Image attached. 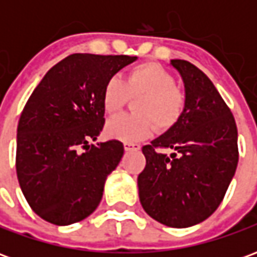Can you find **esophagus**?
Returning a JSON list of instances; mask_svg holds the SVG:
<instances>
[{
    "label": "esophagus",
    "instance_id": "1",
    "mask_svg": "<svg viewBox=\"0 0 257 257\" xmlns=\"http://www.w3.org/2000/svg\"><path fill=\"white\" fill-rule=\"evenodd\" d=\"M123 149H125V151L139 150L140 146L138 145V143H125V145H123Z\"/></svg>",
    "mask_w": 257,
    "mask_h": 257
}]
</instances>
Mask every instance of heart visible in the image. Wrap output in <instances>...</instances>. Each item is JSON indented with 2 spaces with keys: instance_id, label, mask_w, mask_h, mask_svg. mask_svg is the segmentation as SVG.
<instances>
[{
  "instance_id": "obj_1",
  "label": "heart",
  "mask_w": 257,
  "mask_h": 257,
  "mask_svg": "<svg viewBox=\"0 0 257 257\" xmlns=\"http://www.w3.org/2000/svg\"><path fill=\"white\" fill-rule=\"evenodd\" d=\"M129 97L135 101L136 114L119 115L107 122V134L125 143L149 138L153 123L160 131H168L178 122L186 107V95L176 86V79L157 63H143L129 70L123 82L118 77L107 81L101 103L107 114H117L126 106Z\"/></svg>"
}]
</instances>
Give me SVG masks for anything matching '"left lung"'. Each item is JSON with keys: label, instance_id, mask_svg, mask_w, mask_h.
<instances>
[{"label": "left lung", "instance_id": "1", "mask_svg": "<svg viewBox=\"0 0 257 257\" xmlns=\"http://www.w3.org/2000/svg\"><path fill=\"white\" fill-rule=\"evenodd\" d=\"M184 82L186 107L172 128L143 146L146 168L138 176L143 209L168 227L208 219L224 198L238 164L235 119L215 85L198 67L175 59ZM158 148H172L171 156Z\"/></svg>", "mask_w": 257, "mask_h": 257}]
</instances>
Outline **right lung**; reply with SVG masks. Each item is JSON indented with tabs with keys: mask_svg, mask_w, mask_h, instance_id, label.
I'll return each instance as SVG.
<instances>
[{
	"mask_svg": "<svg viewBox=\"0 0 257 257\" xmlns=\"http://www.w3.org/2000/svg\"><path fill=\"white\" fill-rule=\"evenodd\" d=\"M136 59L74 53L55 64L29 97L18 123L16 173L30 208L44 220L68 226L100 204L123 145L89 140L104 125V84Z\"/></svg>",
	"mask_w": 257,
	"mask_h": 257,
	"instance_id": "1",
	"label": "right lung"
}]
</instances>
